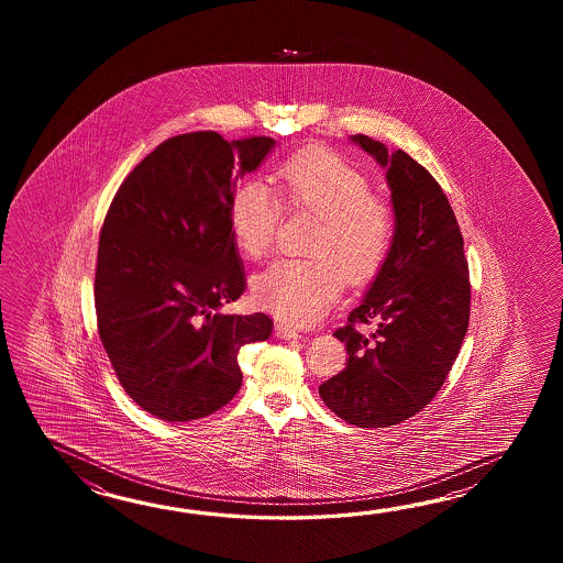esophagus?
<instances>
[{
	"mask_svg": "<svg viewBox=\"0 0 563 563\" xmlns=\"http://www.w3.org/2000/svg\"><path fill=\"white\" fill-rule=\"evenodd\" d=\"M276 334L277 338H282V340H298V338H301L296 328H291L289 323L284 322L276 323Z\"/></svg>",
	"mask_w": 563,
	"mask_h": 563,
	"instance_id": "esophagus-1",
	"label": "esophagus"
}]
</instances>
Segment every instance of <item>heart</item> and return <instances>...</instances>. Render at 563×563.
<instances>
[{
    "instance_id": "heart-1",
    "label": "heart",
    "mask_w": 563,
    "mask_h": 563,
    "mask_svg": "<svg viewBox=\"0 0 563 563\" xmlns=\"http://www.w3.org/2000/svg\"><path fill=\"white\" fill-rule=\"evenodd\" d=\"M276 185L286 207L318 216L308 241L313 255L267 265L253 276L252 298L287 322H316L338 298L342 274L350 284H364L380 272L395 241V217L371 195L366 175L334 153L289 158L277 168ZM278 200L264 180H245L233 192L229 228L243 255L262 260L272 250L282 219Z\"/></svg>"
}]
</instances>
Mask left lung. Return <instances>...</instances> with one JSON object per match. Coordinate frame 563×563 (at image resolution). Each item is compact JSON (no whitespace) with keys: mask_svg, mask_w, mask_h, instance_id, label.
<instances>
[{"mask_svg":"<svg viewBox=\"0 0 563 563\" xmlns=\"http://www.w3.org/2000/svg\"><path fill=\"white\" fill-rule=\"evenodd\" d=\"M350 141L386 168L395 241L358 308L334 332L346 344V368L320 386V396L350 424L383 429L415 417L441 390L467 334L471 284L461 229L431 173L371 136ZM362 322L377 330L362 335Z\"/></svg>","mask_w":563,"mask_h":563,"instance_id":"left-lung-1","label":"left lung"}]
</instances>
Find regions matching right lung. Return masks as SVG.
<instances>
[{"mask_svg": "<svg viewBox=\"0 0 563 563\" xmlns=\"http://www.w3.org/2000/svg\"><path fill=\"white\" fill-rule=\"evenodd\" d=\"M276 146L187 132L132 168L98 241V334L126 395L156 419L187 422L241 388L240 347L272 335L265 313L229 316L245 289L229 228L238 180Z\"/></svg>", "mask_w": 563, "mask_h": 563, "instance_id": "obj_1", "label": "right lung"}]
</instances>
